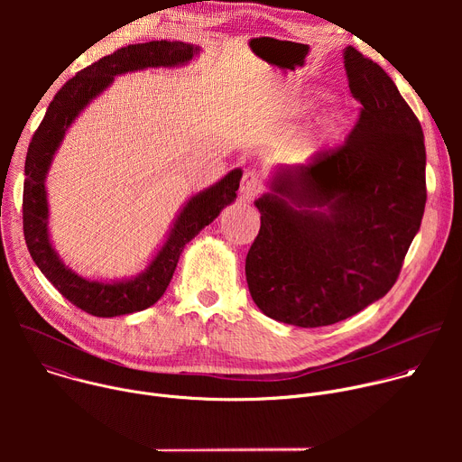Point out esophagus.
<instances>
[{
  "instance_id": "34e87169",
  "label": "esophagus",
  "mask_w": 462,
  "mask_h": 462,
  "mask_svg": "<svg viewBox=\"0 0 462 462\" xmlns=\"http://www.w3.org/2000/svg\"><path fill=\"white\" fill-rule=\"evenodd\" d=\"M261 189V179H259V173L254 171V170H248L245 171L243 179H241V188H239V193L245 197V199H252V197H255Z\"/></svg>"
}]
</instances>
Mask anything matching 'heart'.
<instances>
[{
  "instance_id": "obj_1",
  "label": "heart",
  "mask_w": 462,
  "mask_h": 462,
  "mask_svg": "<svg viewBox=\"0 0 462 462\" xmlns=\"http://www.w3.org/2000/svg\"><path fill=\"white\" fill-rule=\"evenodd\" d=\"M340 129H342V125L338 124V122H333V124H328L327 125V135H338L340 134Z\"/></svg>"
}]
</instances>
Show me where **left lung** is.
I'll return each mask as SVG.
<instances>
[{
	"instance_id": "obj_1",
	"label": "left lung",
	"mask_w": 462,
	"mask_h": 462,
	"mask_svg": "<svg viewBox=\"0 0 462 462\" xmlns=\"http://www.w3.org/2000/svg\"><path fill=\"white\" fill-rule=\"evenodd\" d=\"M344 68L362 104L344 146L276 166L254 201L261 226L246 254L250 296L263 314L296 327L333 325L383 298L426 207L419 118L351 45Z\"/></svg>"
}]
</instances>
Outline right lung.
<instances>
[{"label":"right lung","instance_id":"1","mask_svg":"<svg viewBox=\"0 0 462 462\" xmlns=\"http://www.w3.org/2000/svg\"><path fill=\"white\" fill-rule=\"evenodd\" d=\"M199 52V45L159 40L127 45L104 56L56 93L29 144L23 182V234L27 248L36 267L58 292L93 316L115 318L144 310L157 303L173 278L184 246L236 201L243 170L234 168L216 184L188 197L162 243L139 274L120 280H91L65 265L51 239L45 180L54 155L75 120L95 98L111 88L116 77L153 68H182Z\"/></svg>","mask_w":462,"mask_h":462}]
</instances>
